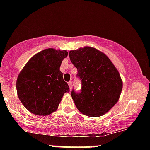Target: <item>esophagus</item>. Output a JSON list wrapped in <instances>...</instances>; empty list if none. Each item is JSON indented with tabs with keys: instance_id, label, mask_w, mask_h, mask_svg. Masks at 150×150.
I'll list each match as a JSON object with an SVG mask.
<instances>
[{
	"instance_id": "1",
	"label": "esophagus",
	"mask_w": 150,
	"mask_h": 150,
	"mask_svg": "<svg viewBox=\"0 0 150 150\" xmlns=\"http://www.w3.org/2000/svg\"><path fill=\"white\" fill-rule=\"evenodd\" d=\"M68 85H69V89H70V90H71V88H72V81H69V82H68Z\"/></svg>"
}]
</instances>
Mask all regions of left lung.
Wrapping results in <instances>:
<instances>
[{"label":"left lung","mask_w":150,"mask_h":150,"mask_svg":"<svg viewBox=\"0 0 150 150\" xmlns=\"http://www.w3.org/2000/svg\"><path fill=\"white\" fill-rule=\"evenodd\" d=\"M69 56L81 81V91L72 88L71 92L75 106L89 117L103 115L117 103L121 93L118 71L104 53L94 48L69 51Z\"/></svg>","instance_id":"left-lung-1"}]
</instances>
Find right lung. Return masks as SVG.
I'll list each match as a JSON object with an SVG mask.
<instances>
[{
    "mask_svg": "<svg viewBox=\"0 0 150 150\" xmlns=\"http://www.w3.org/2000/svg\"><path fill=\"white\" fill-rule=\"evenodd\" d=\"M67 51L47 48L33 56L19 74L16 91L19 100L30 112L48 115L56 111L68 84L59 70Z\"/></svg>",
    "mask_w": 150,
    "mask_h": 150,
    "instance_id": "right-lung-1",
    "label": "right lung"
}]
</instances>
